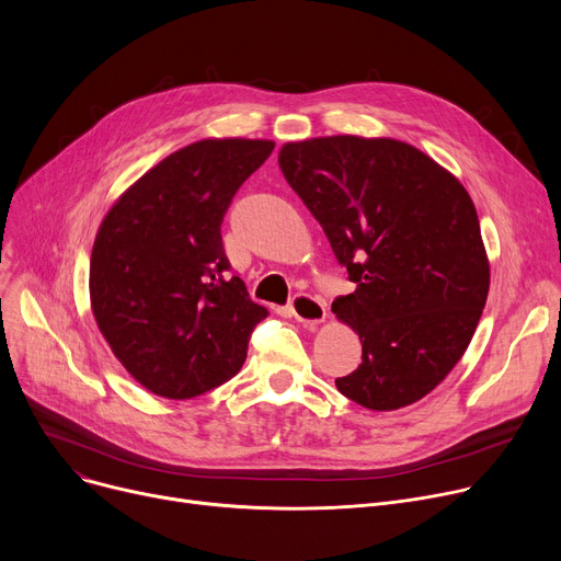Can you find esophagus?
Segmentation results:
<instances>
[{
  "label": "esophagus",
  "instance_id": "34e87169",
  "mask_svg": "<svg viewBox=\"0 0 561 561\" xmlns=\"http://www.w3.org/2000/svg\"><path fill=\"white\" fill-rule=\"evenodd\" d=\"M290 313L298 322H302L305 328H316L320 325L322 320H325L328 311L325 305H322L318 298L307 296V293H300V296L293 298L290 302Z\"/></svg>",
  "mask_w": 561,
  "mask_h": 561
}]
</instances>
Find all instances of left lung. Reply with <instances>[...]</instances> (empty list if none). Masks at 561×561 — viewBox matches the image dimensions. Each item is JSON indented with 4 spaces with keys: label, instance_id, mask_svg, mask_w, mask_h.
<instances>
[{
    "label": "left lung",
    "instance_id": "left-lung-1",
    "mask_svg": "<svg viewBox=\"0 0 561 561\" xmlns=\"http://www.w3.org/2000/svg\"><path fill=\"white\" fill-rule=\"evenodd\" d=\"M279 168L357 286L332 305L362 341L359 368L336 389L373 411L419 402L463 357L486 305L473 199L453 172L396 138L286 142Z\"/></svg>",
    "mask_w": 561,
    "mask_h": 561
}]
</instances>
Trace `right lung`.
I'll use <instances>...</instances> for the list:
<instances>
[{
	"label": "right lung",
	"instance_id": "add662e5",
	"mask_svg": "<svg viewBox=\"0 0 561 561\" xmlns=\"http://www.w3.org/2000/svg\"><path fill=\"white\" fill-rule=\"evenodd\" d=\"M273 140L204 138L136 180L104 216L91 254V309L113 355L168 400L241 370L268 309L229 277L220 225Z\"/></svg>",
	"mask_w": 561,
	"mask_h": 561
}]
</instances>
